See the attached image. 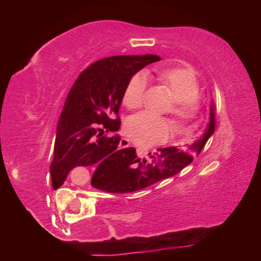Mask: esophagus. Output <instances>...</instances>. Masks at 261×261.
Returning <instances> with one entry per match:
<instances>
[{"mask_svg": "<svg viewBox=\"0 0 261 261\" xmlns=\"http://www.w3.org/2000/svg\"><path fill=\"white\" fill-rule=\"evenodd\" d=\"M130 146H131L130 141H128L127 139H121V141H120V147H121V148L130 147Z\"/></svg>", "mask_w": 261, "mask_h": 261, "instance_id": "1", "label": "esophagus"}]
</instances>
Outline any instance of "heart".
<instances>
[{"instance_id": "1", "label": "heart", "mask_w": 261, "mask_h": 261, "mask_svg": "<svg viewBox=\"0 0 261 261\" xmlns=\"http://www.w3.org/2000/svg\"><path fill=\"white\" fill-rule=\"evenodd\" d=\"M155 79L172 98L166 113L173 116L176 130H187L201 110L200 85L196 76L193 71L184 67H162L155 72ZM146 87L145 74L136 73L131 77L122 97V103L127 109L142 107ZM170 128L168 119L143 112L130 118L126 124V135L139 145L151 146L166 141Z\"/></svg>"}]
</instances>
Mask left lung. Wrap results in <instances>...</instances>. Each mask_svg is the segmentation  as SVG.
Returning a JSON list of instances; mask_svg holds the SVG:
<instances>
[{"label":"left lung","mask_w":261,"mask_h":261,"mask_svg":"<svg viewBox=\"0 0 261 261\" xmlns=\"http://www.w3.org/2000/svg\"><path fill=\"white\" fill-rule=\"evenodd\" d=\"M215 131L214 106L210 110V122L205 134L195 143L184 148H160L152 155V163L140 161L134 147L124 148L115 161L108 162L92 176V187L113 194L133 193L175 175L202 151ZM151 154V153H149Z\"/></svg>","instance_id":"left-lung-1"}]
</instances>
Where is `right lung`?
<instances>
[{
    "label": "right lung",
    "mask_w": 261,
    "mask_h": 261,
    "mask_svg": "<svg viewBox=\"0 0 261 261\" xmlns=\"http://www.w3.org/2000/svg\"><path fill=\"white\" fill-rule=\"evenodd\" d=\"M157 55L112 56L83 70L65 100L56 128L54 157L50 164L53 188L64 184L77 167L97 164V170L121 153L120 108L128 81L141 68L160 61Z\"/></svg>",
    "instance_id": "obj_1"
}]
</instances>
